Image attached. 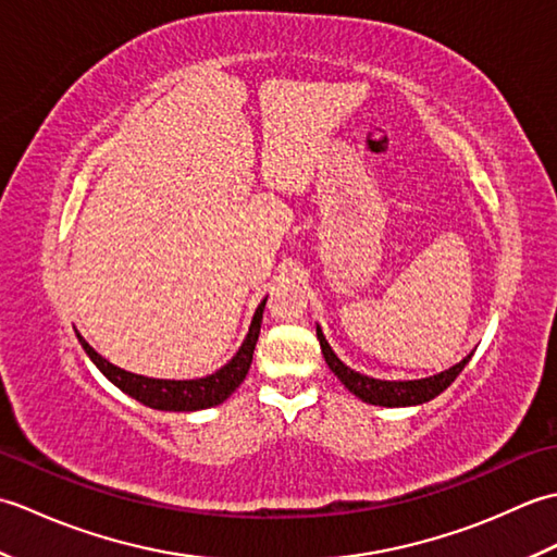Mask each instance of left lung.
Listing matches in <instances>:
<instances>
[{
	"instance_id": "obj_1",
	"label": "left lung",
	"mask_w": 557,
	"mask_h": 557,
	"mask_svg": "<svg viewBox=\"0 0 557 557\" xmlns=\"http://www.w3.org/2000/svg\"><path fill=\"white\" fill-rule=\"evenodd\" d=\"M318 342H321V349H323V357L325 363L330 366V371H333L342 385H345L351 395H357L359 399L369 401V405H377V407H411V405H423V401H429L433 397H437L447 389L449 385L455 383V377L461 373V369L469 363V359L474 357V351L469 354L467 359H461L453 369H447L437 375L431 377H421V381H405V383H395V381H375V377L369 375H361L357 371H351L349 366L342 363L335 351L330 349L327 339L323 335V330L318 327Z\"/></svg>"
}]
</instances>
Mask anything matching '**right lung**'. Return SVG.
I'll return each instance as SVG.
<instances>
[{
	"instance_id": "1",
	"label": "right lung",
	"mask_w": 557,
	"mask_h": 557,
	"mask_svg": "<svg viewBox=\"0 0 557 557\" xmlns=\"http://www.w3.org/2000/svg\"><path fill=\"white\" fill-rule=\"evenodd\" d=\"M265 301L268 299L260 301V306L256 309L251 327H248V335L244 339V345L239 347V351H236V357L227 366H222L218 373L198 377V381H158V377L128 373L124 369H116V366L110 363L108 359H102L100 354L92 349L81 335H78V342L92 359V363L102 371V375L120 387L122 393L138 399L140 405H146L150 409H160V411H198V409L220 405V401L227 399L234 389L244 383V377L248 369H251V361H253V349L258 342L260 323H263Z\"/></svg>"
}]
</instances>
